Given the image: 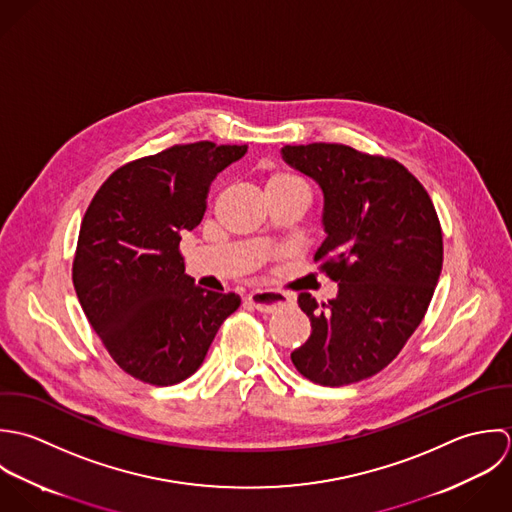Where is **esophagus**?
<instances>
[{"instance_id": "obj_1", "label": "esophagus", "mask_w": 512, "mask_h": 512, "mask_svg": "<svg viewBox=\"0 0 512 512\" xmlns=\"http://www.w3.org/2000/svg\"><path fill=\"white\" fill-rule=\"evenodd\" d=\"M247 301L257 308L259 312H275L277 308L293 305V297L291 295L279 293V291H267V289L251 291Z\"/></svg>"}]
</instances>
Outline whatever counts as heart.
<instances>
[{
	"label": "heart",
	"instance_id": "obj_1",
	"mask_svg": "<svg viewBox=\"0 0 512 512\" xmlns=\"http://www.w3.org/2000/svg\"><path fill=\"white\" fill-rule=\"evenodd\" d=\"M269 184H295V186H307L301 178L291 176V174H277L269 180Z\"/></svg>",
	"mask_w": 512,
	"mask_h": 512
}]
</instances>
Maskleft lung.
Listing matches in <instances>:
<instances>
[{
    "mask_svg": "<svg viewBox=\"0 0 512 512\" xmlns=\"http://www.w3.org/2000/svg\"><path fill=\"white\" fill-rule=\"evenodd\" d=\"M281 154L322 190L326 237L314 261L338 283L328 303L299 295L312 332L291 360L314 384L348 386L384 370L423 320L443 265L441 225L396 160L324 142Z\"/></svg>",
    "mask_w": 512,
    "mask_h": 512,
    "instance_id": "obj_1",
    "label": "left lung"
}]
</instances>
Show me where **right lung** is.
I'll return each mask as SVG.
<instances>
[{
    "label": "right lung",
    "mask_w": 512,
    "mask_h": 512,
    "mask_svg": "<svg viewBox=\"0 0 512 512\" xmlns=\"http://www.w3.org/2000/svg\"><path fill=\"white\" fill-rule=\"evenodd\" d=\"M247 146L178 144L124 164L89 205L73 285L112 360L132 378L174 386L190 378L241 299L194 283L182 231L200 225L215 176Z\"/></svg>",
    "instance_id": "right-lung-1"
}]
</instances>
